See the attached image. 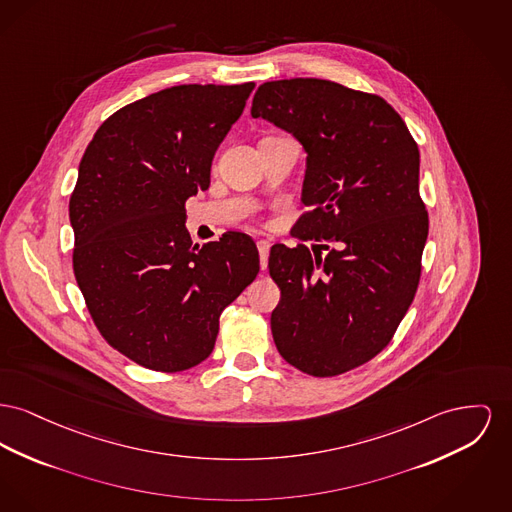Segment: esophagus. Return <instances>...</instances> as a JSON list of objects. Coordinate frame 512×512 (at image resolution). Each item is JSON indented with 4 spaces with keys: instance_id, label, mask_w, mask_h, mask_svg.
Listing matches in <instances>:
<instances>
[{
    "instance_id": "34e87169",
    "label": "esophagus",
    "mask_w": 512,
    "mask_h": 512,
    "mask_svg": "<svg viewBox=\"0 0 512 512\" xmlns=\"http://www.w3.org/2000/svg\"><path fill=\"white\" fill-rule=\"evenodd\" d=\"M257 249H259V257H261V269L267 271V265H269V249H271V243L265 240L257 241Z\"/></svg>"
}]
</instances>
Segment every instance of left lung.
Listing matches in <instances>:
<instances>
[{
  "label": "left lung",
  "mask_w": 512,
  "mask_h": 512,
  "mask_svg": "<svg viewBox=\"0 0 512 512\" xmlns=\"http://www.w3.org/2000/svg\"><path fill=\"white\" fill-rule=\"evenodd\" d=\"M251 116L303 147L307 212L296 230L325 241L311 245L313 255L301 243L272 245L274 344L303 373H344L391 342L418 290L429 230L418 145L381 96L325 79L263 83Z\"/></svg>",
  "instance_id": "1"
}]
</instances>
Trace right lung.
<instances>
[{
  "label": "right lung",
  "instance_id": "obj_1",
  "mask_svg": "<svg viewBox=\"0 0 512 512\" xmlns=\"http://www.w3.org/2000/svg\"><path fill=\"white\" fill-rule=\"evenodd\" d=\"M255 83L180 85L100 125L69 201L73 271L100 334L154 371L211 356L224 307L259 272L255 241L193 245L185 201L209 189L214 152Z\"/></svg>",
  "mask_w": 512,
  "mask_h": 512
}]
</instances>
